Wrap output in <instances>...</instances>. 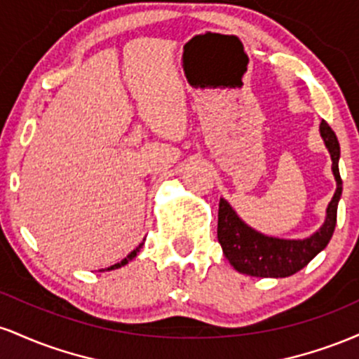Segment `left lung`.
<instances>
[{
  "label": "left lung",
  "instance_id": "left-lung-1",
  "mask_svg": "<svg viewBox=\"0 0 359 359\" xmlns=\"http://www.w3.org/2000/svg\"><path fill=\"white\" fill-rule=\"evenodd\" d=\"M319 131L325 148L331 154L332 174H334L337 187L325 211L327 214H325L324 224L312 236L304 238V240H280V238L265 236L241 221L228 201H219L217 241L224 257L240 273L262 278L290 277L302 270L331 241L336 228L337 203L343 192V180H341L339 165H337L341 150L336 133L324 119L320 121Z\"/></svg>",
  "mask_w": 359,
  "mask_h": 359
}]
</instances>
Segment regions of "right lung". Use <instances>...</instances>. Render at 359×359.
I'll return each instance as SVG.
<instances>
[{
  "label": "right lung",
  "instance_id": "add662e5",
  "mask_svg": "<svg viewBox=\"0 0 359 359\" xmlns=\"http://www.w3.org/2000/svg\"><path fill=\"white\" fill-rule=\"evenodd\" d=\"M142 246H143V243H140V245H138V248H137V250H133V251H131V253H130V255H128V257H126V258H123V259H121V262H119V263H116V265L109 266V269H106V270H114V269H121V266H125V265H126V263H128V262H130V259H133L135 257H137V253H138V251H140V248H142Z\"/></svg>",
  "mask_w": 359,
  "mask_h": 359
}]
</instances>
